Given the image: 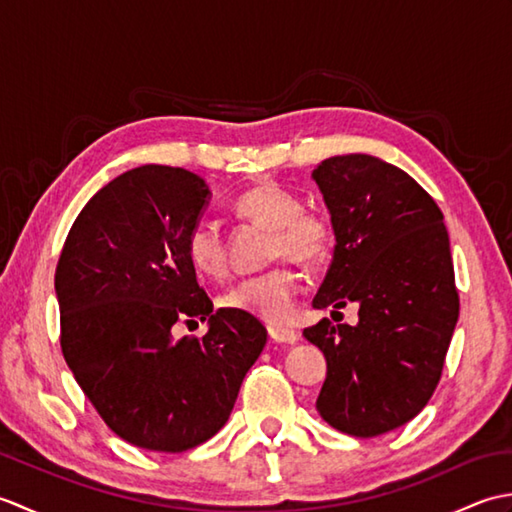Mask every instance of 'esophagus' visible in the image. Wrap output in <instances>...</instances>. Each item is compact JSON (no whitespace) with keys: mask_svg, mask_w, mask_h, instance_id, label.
Instances as JSON below:
<instances>
[{"mask_svg":"<svg viewBox=\"0 0 512 512\" xmlns=\"http://www.w3.org/2000/svg\"><path fill=\"white\" fill-rule=\"evenodd\" d=\"M268 334H270V339L277 343H297L299 341V334L290 328H275L273 325V328H268Z\"/></svg>","mask_w":512,"mask_h":512,"instance_id":"obj_1","label":"esophagus"}]
</instances>
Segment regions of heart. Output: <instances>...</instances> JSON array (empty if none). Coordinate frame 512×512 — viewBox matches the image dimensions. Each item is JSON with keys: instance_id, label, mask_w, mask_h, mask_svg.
Segmentation results:
<instances>
[{"instance_id": "1", "label": "heart", "mask_w": 512, "mask_h": 512, "mask_svg": "<svg viewBox=\"0 0 512 512\" xmlns=\"http://www.w3.org/2000/svg\"><path fill=\"white\" fill-rule=\"evenodd\" d=\"M235 213L253 224L268 228L273 237L268 257L290 259L299 266H319L332 250V226L323 215L303 211L295 193L273 180H262L235 200ZM187 257L191 266L206 277L226 275V244L217 226L200 222L187 237ZM299 277L295 270L277 266L264 275L242 279L224 292L222 306L246 312L268 323H284L295 308Z\"/></svg>"}]
</instances>
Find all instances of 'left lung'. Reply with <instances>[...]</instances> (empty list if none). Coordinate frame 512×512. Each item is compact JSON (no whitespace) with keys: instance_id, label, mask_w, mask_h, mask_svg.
<instances>
[{"instance_id":"obj_1","label":"left lung","mask_w":512,"mask_h":512,"mask_svg":"<svg viewBox=\"0 0 512 512\" xmlns=\"http://www.w3.org/2000/svg\"><path fill=\"white\" fill-rule=\"evenodd\" d=\"M336 246L312 306L358 303V323L323 319L303 336L328 361L317 411L374 438L416 418L436 391L460 299L444 215L409 173L347 154L312 171Z\"/></svg>"}]
</instances>
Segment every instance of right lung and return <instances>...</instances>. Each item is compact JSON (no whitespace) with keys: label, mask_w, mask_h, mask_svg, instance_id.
<instances>
[{"label":"right lung","mask_w":512,"mask_h":512,"mask_svg":"<svg viewBox=\"0 0 512 512\" xmlns=\"http://www.w3.org/2000/svg\"><path fill=\"white\" fill-rule=\"evenodd\" d=\"M209 187L180 167L143 165L94 195L65 239L54 290L61 352L76 383L118 438L182 453L224 427L266 328L220 308L195 279L187 237ZM210 321L176 342V320Z\"/></svg>","instance_id":"obj_1"}]
</instances>
